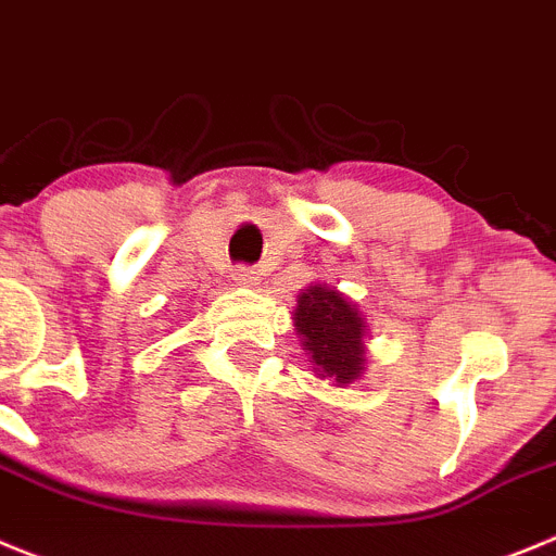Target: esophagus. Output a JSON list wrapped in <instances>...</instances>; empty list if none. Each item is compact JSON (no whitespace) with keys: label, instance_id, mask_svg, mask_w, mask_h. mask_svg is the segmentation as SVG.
<instances>
[{"label":"esophagus","instance_id":"1","mask_svg":"<svg viewBox=\"0 0 556 556\" xmlns=\"http://www.w3.org/2000/svg\"><path fill=\"white\" fill-rule=\"evenodd\" d=\"M235 282L238 285H247V288H254V285L260 282V271L257 268H252V266H238L235 268Z\"/></svg>","mask_w":556,"mask_h":556}]
</instances>
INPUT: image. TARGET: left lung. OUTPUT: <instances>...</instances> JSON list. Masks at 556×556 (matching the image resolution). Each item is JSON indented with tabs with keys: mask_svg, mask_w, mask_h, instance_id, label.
<instances>
[{
	"mask_svg": "<svg viewBox=\"0 0 556 556\" xmlns=\"http://www.w3.org/2000/svg\"><path fill=\"white\" fill-rule=\"evenodd\" d=\"M296 302L293 327L318 377H329L338 388L359 379L365 371V321L357 307L327 285H309Z\"/></svg>",
	"mask_w": 556,
	"mask_h": 556,
	"instance_id": "left-lung-1",
	"label": "left lung"
}]
</instances>
